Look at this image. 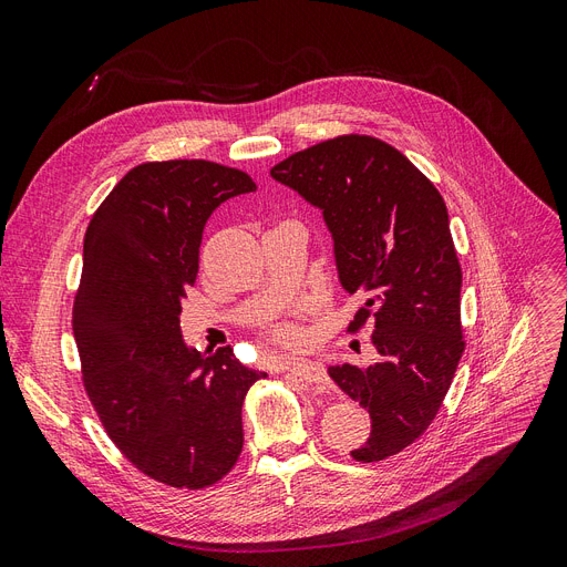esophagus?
<instances>
[{
	"instance_id": "obj_1",
	"label": "esophagus",
	"mask_w": 567,
	"mask_h": 567,
	"mask_svg": "<svg viewBox=\"0 0 567 567\" xmlns=\"http://www.w3.org/2000/svg\"><path fill=\"white\" fill-rule=\"evenodd\" d=\"M289 371L295 373V375H299V379L303 383H308V385H324L327 383L324 369L320 364H316V362H297V364L289 367Z\"/></svg>"
}]
</instances>
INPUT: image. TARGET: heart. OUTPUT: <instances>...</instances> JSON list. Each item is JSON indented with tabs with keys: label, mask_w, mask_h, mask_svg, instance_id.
<instances>
[{
	"label": "heart",
	"mask_w": 567,
	"mask_h": 567,
	"mask_svg": "<svg viewBox=\"0 0 567 567\" xmlns=\"http://www.w3.org/2000/svg\"><path fill=\"white\" fill-rule=\"evenodd\" d=\"M272 339H276V343H280L285 348H297V346L303 343V333L297 327L282 324V327H278L276 331H272Z\"/></svg>",
	"instance_id": "heart-1"
}]
</instances>
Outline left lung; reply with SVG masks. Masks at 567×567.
I'll use <instances>...</instances> for the list:
<instances>
[{
    "mask_svg": "<svg viewBox=\"0 0 567 567\" xmlns=\"http://www.w3.org/2000/svg\"><path fill=\"white\" fill-rule=\"evenodd\" d=\"M270 177L322 209L339 280L373 320V364H333L329 375L369 409L367 444L350 451L375 463L411 446L442 409L465 341L460 327L463 270L449 209L436 186L394 146L343 135L291 154Z\"/></svg>",
    "mask_w": 567,
    "mask_h": 567,
    "instance_id": "1",
    "label": "left lung"
}]
</instances>
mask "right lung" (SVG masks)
I'll return each instance as SVG.
<instances>
[{
    "mask_svg": "<svg viewBox=\"0 0 567 567\" xmlns=\"http://www.w3.org/2000/svg\"><path fill=\"white\" fill-rule=\"evenodd\" d=\"M249 192V175L213 161L142 163L83 238L72 310L83 388L116 449L173 488H207L236 465L245 394L266 375L234 348H188L179 329L209 215Z\"/></svg>",
    "mask_w": 567,
    "mask_h": 567,
    "instance_id": "obj_1",
    "label": "right lung"
}]
</instances>
